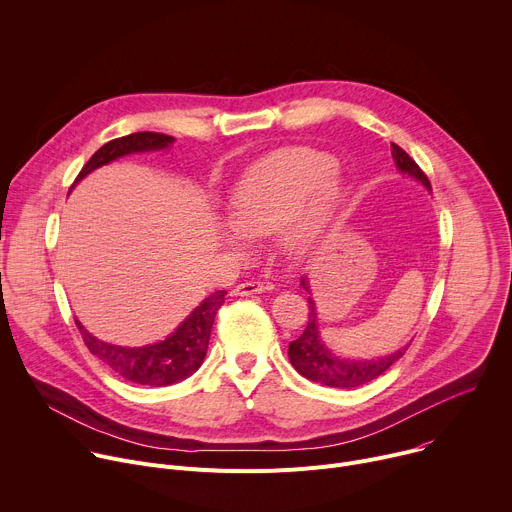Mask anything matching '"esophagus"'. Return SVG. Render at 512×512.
I'll use <instances>...</instances> for the list:
<instances>
[{
  "label": "esophagus",
  "mask_w": 512,
  "mask_h": 512,
  "mask_svg": "<svg viewBox=\"0 0 512 512\" xmlns=\"http://www.w3.org/2000/svg\"><path fill=\"white\" fill-rule=\"evenodd\" d=\"M266 287L262 280H246V282H240V285L232 291L234 297H250V295H258L262 293Z\"/></svg>",
  "instance_id": "esophagus-1"
}]
</instances>
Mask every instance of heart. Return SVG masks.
Here are the masks:
<instances>
[{
    "instance_id": "heart-1",
    "label": "heart",
    "mask_w": 512,
    "mask_h": 512,
    "mask_svg": "<svg viewBox=\"0 0 512 512\" xmlns=\"http://www.w3.org/2000/svg\"><path fill=\"white\" fill-rule=\"evenodd\" d=\"M331 166V158L313 148H285L254 164L227 207L234 232L244 238H264L289 221V244L307 246L337 193Z\"/></svg>"
}]
</instances>
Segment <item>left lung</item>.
Segmentation results:
<instances>
[{
	"label": "left lung",
	"instance_id": "8db88e82",
	"mask_svg": "<svg viewBox=\"0 0 512 512\" xmlns=\"http://www.w3.org/2000/svg\"><path fill=\"white\" fill-rule=\"evenodd\" d=\"M390 152L392 158L396 162V168L401 173H407L411 177H415L417 181H421L427 189H431V183L427 179V175L419 168V164L396 144H390ZM301 287L309 293V285L307 278H301ZM309 321L305 331L295 339V342L289 344V358L291 364L295 366V370L319 384L325 386H333V388H356L362 386L374 378H378L380 374H384L396 360L403 358L407 348L394 352L390 356L384 358H374V360H342L333 356L319 339V327H317V311H315V303L309 297Z\"/></svg>",
	"mask_w": 512,
	"mask_h": 512
}]
</instances>
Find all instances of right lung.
Masks as SVG:
<instances>
[{"instance_id":"add662e5","label":"right lung","mask_w":512,"mask_h":512,"mask_svg":"<svg viewBox=\"0 0 512 512\" xmlns=\"http://www.w3.org/2000/svg\"><path fill=\"white\" fill-rule=\"evenodd\" d=\"M173 136L158 134V132H136L130 136H122L103 144L89 162L81 168L75 183L87 177L91 170L116 160L120 156L132 152H146V150H160L168 144H173ZM73 183V185H75ZM225 291H215L207 297L183 323L181 327L166 337L164 342L146 346V348H122L101 342L93 337L77 319V327L81 331L83 342L87 350L97 356L103 364H107L118 376L144 384V386H168L175 384L187 376H191L205 360L209 335L215 321L219 307L225 301Z\"/></svg>"}]
</instances>
